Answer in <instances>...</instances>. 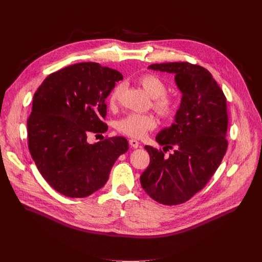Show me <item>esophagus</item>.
<instances>
[{
	"label": "esophagus",
	"mask_w": 262,
	"mask_h": 262,
	"mask_svg": "<svg viewBox=\"0 0 262 262\" xmlns=\"http://www.w3.org/2000/svg\"><path fill=\"white\" fill-rule=\"evenodd\" d=\"M129 144H130V146H132L133 148H138V147L140 146L139 141H137V140H135V139H130V140H129Z\"/></svg>",
	"instance_id": "1"
}]
</instances>
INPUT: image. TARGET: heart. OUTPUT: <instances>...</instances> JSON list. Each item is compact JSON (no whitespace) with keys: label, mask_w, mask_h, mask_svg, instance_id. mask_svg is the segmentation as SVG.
<instances>
[{"label":"heart","mask_w":262,"mask_h":262,"mask_svg":"<svg viewBox=\"0 0 262 262\" xmlns=\"http://www.w3.org/2000/svg\"><path fill=\"white\" fill-rule=\"evenodd\" d=\"M140 85L146 91V93L154 98V107L158 113L164 117L171 116L176 110V101L165 95L167 86L165 82L156 74H146L139 80ZM122 91V85L115 87L110 95V104L114 105L120 96ZM157 126V121L151 115L128 114L117 122V128L122 134H125L133 138H142L148 130L154 129Z\"/></svg>","instance_id":"heart-1"}]
</instances>
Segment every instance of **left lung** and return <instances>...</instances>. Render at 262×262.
I'll return each instance as SVG.
<instances>
[{
    "instance_id": "1",
    "label": "left lung",
    "mask_w": 262,
    "mask_h": 262,
    "mask_svg": "<svg viewBox=\"0 0 262 262\" xmlns=\"http://www.w3.org/2000/svg\"><path fill=\"white\" fill-rule=\"evenodd\" d=\"M148 69L174 74L181 101L171 126L156 137L165 148H175L168 158L145 146L150 163L140 182L154 200L165 205L188 201L201 191L219 168L227 150L226 97L211 73L188 62L161 63Z\"/></svg>"
}]
</instances>
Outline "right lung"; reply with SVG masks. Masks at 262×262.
Instances as JSON below:
<instances>
[{"label": "right lung", "instance_id": "add662e5", "mask_svg": "<svg viewBox=\"0 0 262 262\" xmlns=\"http://www.w3.org/2000/svg\"><path fill=\"white\" fill-rule=\"evenodd\" d=\"M122 79L115 69L82 62L50 74L35 92L27 122L29 150L42 177L60 194L84 198L98 191L128 150L123 137L87 142L90 133L106 132L101 121L105 98Z\"/></svg>", "mask_w": 262, "mask_h": 262}]
</instances>
